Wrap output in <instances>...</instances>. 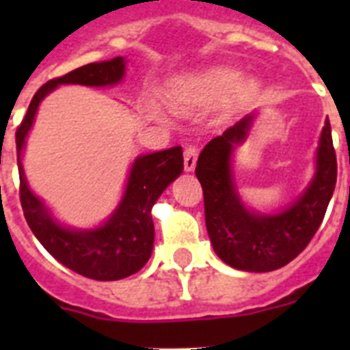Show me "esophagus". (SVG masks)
I'll return each instance as SVG.
<instances>
[{"instance_id": "obj_1", "label": "esophagus", "mask_w": 350, "mask_h": 350, "mask_svg": "<svg viewBox=\"0 0 350 350\" xmlns=\"http://www.w3.org/2000/svg\"><path fill=\"white\" fill-rule=\"evenodd\" d=\"M198 161V148L189 145V147H185L184 150V168L185 172H193L194 166H196Z\"/></svg>"}]
</instances>
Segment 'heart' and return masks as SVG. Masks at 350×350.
I'll return each mask as SVG.
<instances>
[{
  "label": "heart",
  "mask_w": 350,
  "mask_h": 350,
  "mask_svg": "<svg viewBox=\"0 0 350 350\" xmlns=\"http://www.w3.org/2000/svg\"><path fill=\"white\" fill-rule=\"evenodd\" d=\"M243 82V75L238 70L231 68H215L205 73L185 80L180 85L177 100L193 101V100H219L226 98L231 92L237 91Z\"/></svg>",
  "instance_id": "1"
}]
</instances>
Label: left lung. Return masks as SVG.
Here are the masks:
<instances>
[{
  "instance_id": "obj_1",
  "label": "left lung",
  "mask_w": 350,
  "mask_h": 350,
  "mask_svg": "<svg viewBox=\"0 0 350 350\" xmlns=\"http://www.w3.org/2000/svg\"><path fill=\"white\" fill-rule=\"evenodd\" d=\"M254 117L256 112L242 117L205 145L196 177L203 187L206 231L215 254L237 270L262 273L286 267L319 230L335 191L336 156L326 119L310 184L280 212H256L242 202L233 175L234 147L247 140Z\"/></svg>"
}]
</instances>
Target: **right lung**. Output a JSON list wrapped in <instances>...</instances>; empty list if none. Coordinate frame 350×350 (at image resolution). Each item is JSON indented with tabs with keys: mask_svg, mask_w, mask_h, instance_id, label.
<instances>
[{
	"mask_svg": "<svg viewBox=\"0 0 350 350\" xmlns=\"http://www.w3.org/2000/svg\"><path fill=\"white\" fill-rule=\"evenodd\" d=\"M126 57L91 63L49 80L36 91L27 113L15 133L21 178V203L31 231L51 256L70 270L94 280H119L145 267L154 247L152 206L163 191L184 170L182 147L142 154L129 168L124 193L108 219L96 228L79 230L61 224L51 208L31 191L23 168V154L38 107L45 96L64 83L88 88H112L122 82Z\"/></svg>",
	"mask_w": 350,
	"mask_h": 350,
	"instance_id": "add662e5",
	"label": "right lung"
}]
</instances>
